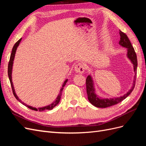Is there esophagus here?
Listing matches in <instances>:
<instances>
[{
    "instance_id": "1",
    "label": "esophagus",
    "mask_w": 146,
    "mask_h": 146,
    "mask_svg": "<svg viewBox=\"0 0 146 146\" xmlns=\"http://www.w3.org/2000/svg\"><path fill=\"white\" fill-rule=\"evenodd\" d=\"M74 70L76 72L82 74L85 70V66L82 65V64L78 63V64H76V66H75Z\"/></svg>"
}]
</instances>
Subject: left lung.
<instances>
[{
	"mask_svg": "<svg viewBox=\"0 0 146 146\" xmlns=\"http://www.w3.org/2000/svg\"><path fill=\"white\" fill-rule=\"evenodd\" d=\"M120 35V41H119V44L123 47L127 48V56L129 58L131 63L133 64V69L135 72V76L133 78V85L131 86V89L128 91L127 93L122 96L118 97V98H101L99 97L96 93V90L94 88V82L91 75H89L86 78V92L88 95V99L92 105L98 108H107L111 107L114 105H116L119 102H121L123 100H124L129 96L132 91L133 90L135 86L136 72H137V66H138V61H137V56L134 48L132 46L129 40V38L127 35L122 32L120 30L119 32Z\"/></svg>",
	"mask_w": 146,
	"mask_h": 146,
	"instance_id": "obj_1",
	"label": "left lung"
}]
</instances>
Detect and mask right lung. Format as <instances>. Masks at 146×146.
Returning <instances> with one entry per match:
<instances>
[{
	"label": "right lung",
	"mask_w": 146,
	"mask_h": 146,
	"mask_svg": "<svg viewBox=\"0 0 146 146\" xmlns=\"http://www.w3.org/2000/svg\"><path fill=\"white\" fill-rule=\"evenodd\" d=\"M21 40H22V38H21L19 40L17 41L15 43V44L14 45V46H13V49H12V52H11V54L10 55V61H9V63H8V77H9L10 81L11 86L12 90H13V94H14L15 98L17 100L19 101L22 104H23L24 105H25V107H28L29 108H30L31 110H35V111H38V110L39 111H44V110H52L53 108H54L55 107H56V106L59 104L60 101V99H61V94H62V91L63 90V88L65 86L66 83H67L68 79H66L65 81L64 82V83L63 84L62 87H61V90L60 91L59 94L58 95V96L56 97L55 100H54L50 105H47V106H46V107H40V108H36L33 107H32V106H30V105H29L27 104H25L24 102H22V100L20 99H19V98H18V97H17V96L16 94V92H15V88H14V86H13V82H12V69H13V61H14V59H15V54H16V50H17V47L19 46Z\"/></svg>",
	"instance_id": "add662e5"
}]
</instances>
